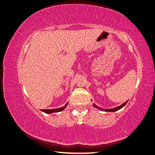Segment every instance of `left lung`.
<instances>
[{"label":"left lung","instance_id":"left-lung-1","mask_svg":"<svg viewBox=\"0 0 155 155\" xmlns=\"http://www.w3.org/2000/svg\"><path fill=\"white\" fill-rule=\"evenodd\" d=\"M127 101H126V102H124V104H123L119 106V107H115V108H114V109H104L102 108H101V107H98V106H96L95 104H94V107H96V108L98 109H100V110H103V111H115L119 110V109H120L121 108H122L123 107H124L125 104H127Z\"/></svg>","mask_w":155,"mask_h":155}]
</instances>
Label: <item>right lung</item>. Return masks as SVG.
<instances>
[{
	"label": "right lung",
	"mask_w": 155,
	"mask_h": 155,
	"mask_svg": "<svg viewBox=\"0 0 155 155\" xmlns=\"http://www.w3.org/2000/svg\"><path fill=\"white\" fill-rule=\"evenodd\" d=\"M68 103L66 104L63 107H61V108H58V109H42V111H44L45 113H47V114H51V113H53V112H58V111H62L63 109H64L66 108V107L67 106Z\"/></svg>",
	"instance_id": "obj_1"
}]
</instances>
